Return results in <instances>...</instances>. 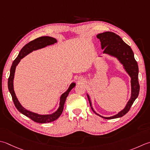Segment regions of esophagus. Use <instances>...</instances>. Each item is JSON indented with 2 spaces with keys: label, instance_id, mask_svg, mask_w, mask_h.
Returning a JSON list of instances; mask_svg holds the SVG:
<instances>
[{
  "label": "esophagus",
  "instance_id": "1",
  "mask_svg": "<svg viewBox=\"0 0 150 150\" xmlns=\"http://www.w3.org/2000/svg\"><path fill=\"white\" fill-rule=\"evenodd\" d=\"M77 81H78V82H79V81H84V79L82 78L81 77H78V79H77Z\"/></svg>",
  "mask_w": 150,
  "mask_h": 150
}]
</instances>
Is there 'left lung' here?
Returning <instances> with one entry per match:
<instances>
[{
  "mask_svg": "<svg viewBox=\"0 0 150 150\" xmlns=\"http://www.w3.org/2000/svg\"><path fill=\"white\" fill-rule=\"evenodd\" d=\"M97 38L101 42V49H103V53L107 54L111 57L116 58L121 63L125 70L131 77V96L127 105L122 110L116 115L110 117H103L96 113L92 106V103L89 95L87 93V97L90 103V107L97 115L103 118L110 120L120 118L124 116L129 110L132 105L138 98L140 90V85L138 80L139 76V67L137 61L134 59V53L130 46L125 43L118 35L112 32H105L97 35Z\"/></svg>",
  "mask_w": 150,
  "mask_h": 150,
  "instance_id": "1",
  "label": "left lung"
}]
</instances>
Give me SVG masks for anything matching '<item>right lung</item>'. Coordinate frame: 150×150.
Returning <instances> with one entry per match:
<instances>
[{"label": "right lung", "instance_id": "1", "mask_svg": "<svg viewBox=\"0 0 150 150\" xmlns=\"http://www.w3.org/2000/svg\"><path fill=\"white\" fill-rule=\"evenodd\" d=\"M57 42V40L54 38L49 37V36H42L36 39L31 41L30 42L26 44V45L23 47L17 56V57L16 58L13 62L12 65L11 66L10 69V77L8 78V90L10 91V93H11V96L12 97V99L13 101V103L15 106L17 108V109L21 113L24 114L25 116L28 117L29 118H30L32 120H33L35 122L40 123V124H45V123H49L53 122L54 120L58 119L59 118L61 114L62 113V111L64 109V105L65 103L66 98L68 96L70 91L71 90L72 88L75 87V83H72L70 84L68 89L67 90L66 92H64L62 94L60 98V105L59 107L57 109V111H55L54 113L50 114H44V115H42V114H38L37 113L32 112L31 111H29L26 110V108L23 107L19 101L17 99V97L15 93L14 90H13V79H14V75L15 71H16V66L18 65L21 59H22L23 58H24L25 56L30 53L31 52L33 51H36V50L42 49L45 47L52 45L55 43Z\"/></svg>", "mask_w": 150, "mask_h": 150}]
</instances>
